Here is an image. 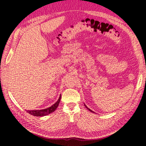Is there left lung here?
<instances>
[{"instance_id": "8db88e82", "label": "left lung", "mask_w": 146, "mask_h": 146, "mask_svg": "<svg viewBox=\"0 0 146 146\" xmlns=\"http://www.w3.org/2000/svg\"><path fill=\"white\" fill-rule=\"evenodd\" d=\"M84 105H85V107H86V108H87V109H88V110H90V111H91V112H92V113H94V112H93V111H92V110H90V108H88V107H86V105H85V104H84Z\"/></svg>"}]
</instances>
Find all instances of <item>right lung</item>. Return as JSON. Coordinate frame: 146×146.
Returning <instances> with one entry per match:
<instances>
[{"instance_id":"add662e5","label":"right lung","mask_w":146,"mask_h":146,"mask_svg":"<svg viewBox=\"0 0 146 146\" xmlns=\"http://www.w3.org/2000/svg\"><path fill=\"white\" fill-rule=\"evenodd\" d=\"M60 99H61V94L60 96V98H59L58 100H57L54 105H52L51 107H48L47 108H46V109L39 110H27V112L30 114H32V115H33V116H38V117L48 115V114H49L50 113L54 112L56 109V108L58 107V106L60 104Z\"/></svg>"}]
</instances>
